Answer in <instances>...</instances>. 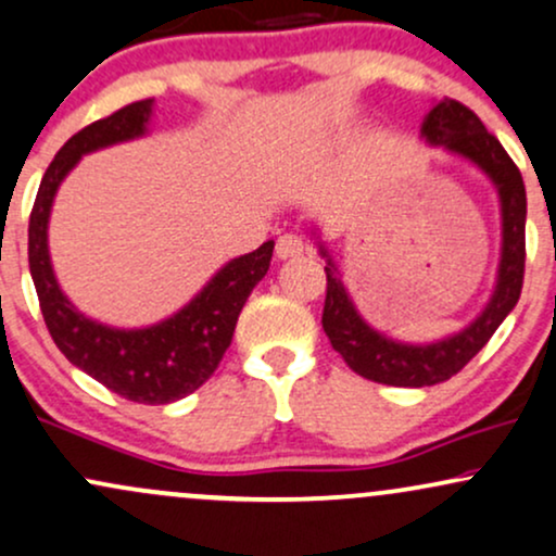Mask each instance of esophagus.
Instances as JSON below:
<instances>
[{
  "instance_id": "1",
  "label": "esophagus",
  "mask_w": 556,
  "mask_h": 556,
  "mask_svg": "<svg viewBox=\"0 0 556 556\" xmlns=\"http://www.w3.org/2000/svg\"><path fill=\"white\" fill-rule=\"evenodd\" d=\"M303 251H305V245L298 235H282V238L277 240V258L279 261L303 256Z\"/></svg>"
}]
</instances>
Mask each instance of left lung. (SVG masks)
<instances>
[{"instance_id":"left-lung-1","label":"left lung","mask_w":556,"mask_h":556,"mask_svg":"<svg viewBox=\"0 0 556 556\" xmlns=\"http://www.w3.org/2000/svg\"><path fill=\"white\" fill-rule=\"evenodd\" d=\"M420 138L429 146H439L446 154L465 159L500 195L502 214V248L496 282L489 303L468 327L455 334L426 344L400 342L374 329L355 308L342 274L327 245L318 238V227L311 229L318 242V253L327 258V300H324L321 327L331 348L363 379L389 387H433L452 379L478 350L491 340L500 324L518 305L526 271V185L520 169L502 149V143L486 130L468 106L455 99H442L431 106L420 125Z\"/></svg>"}]
</instances>
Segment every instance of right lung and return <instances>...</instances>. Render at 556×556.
I'll use <instances>...</instances> for the list:
<instances>
[{"label":"right lung","mask_w":556,"mask_h":556,"mask_svg":"<svg viewBox=\"0 0 556 556\" xmlns=\"http://www.w3.org/2000/svg\"><path fill=\"white\" fill-rule=\"evenodd\" d=\"M151 114L154 99L127 104L110 117L83 127L56 151L54 162L43 172L30 212L28 264L43 321L62 355L119 397L143 405H167L188 397L216 371L232 342L242 305L269 271L274 240L227 261L190 303L151 327H106L70 303L49 258V214L56 190L86 154L143 138Z\"/></svg>","instance_id":"obj_1"}]
</instances>
